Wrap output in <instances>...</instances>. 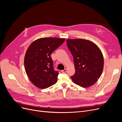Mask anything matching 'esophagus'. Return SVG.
<instances>
[{"label": "esophagus", "mask_w": 122, "mask_h": 122, "mask_svg": "<svg viewBox=\"0 0 122 122\" xmlns=\"http://www.w3.org/2000/svg\"><path fill=\"white\" fill-rule=\"evenodd\" d=\"M67 69H65L64 70H61V72L62 73H66V72H67Z\"/></svg>", "instance_id": "34e87169"}]
</instances>
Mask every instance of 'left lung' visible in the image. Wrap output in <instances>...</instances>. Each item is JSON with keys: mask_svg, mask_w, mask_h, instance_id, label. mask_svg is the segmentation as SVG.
<instances>
[{"mask_svg": "<svg viewBox=\"0 0 122 122\" xmlns=\"http://www.w3.org/2000/svg\"><path fill=\"white\" fill-rule=\"evenodd\" d=\"M67 44L75 69V73L71 77L72 81L83 87L93 86L101 76L104 66L100 49L87 40L68 39Z\"/></svg>", "mask_w": 122, "mask_h": 122, "instance_id": "obj_1", "label": "left lung"}]
</instances>
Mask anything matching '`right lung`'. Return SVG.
<instances>
[{
	"label": "right lung",
	"instance_id": "right-lung-1",
	"mask_svg": "<svg viewBox=\"0 0 122 122\" xmlns=\"http://www.w3.org/2000/svg\"><path fill=\"white\" fill-rule=\"evenodd\" d=\"M65 39L44 38L33 42L26 52L24 67L30 81L40 88L56 83L58 72L55 71L51 54L63 44Z\"/></svg>",
	"mask_w": 122,
	"mask_h": 122
}]
</instances>
